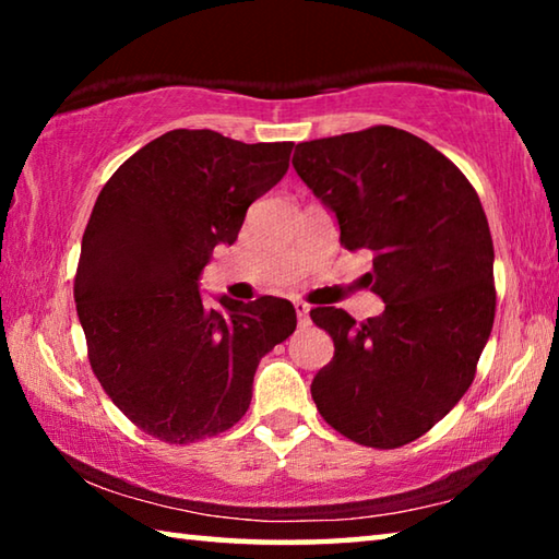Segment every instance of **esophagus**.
Listing matches in <instances>:
<instances>
[{
	"label": "esophagus",
	"mask_w": 559,
	"mask_h": 559,
	"mask_svg": "<svg viewBox=\"0 0 559 559\" xmlns=\"http://www.w3.org/2000/svg\"><path fill=\"white\" fill-rule=\"evenodd\" d=\"M293 308H296V316H298V325L306 328L310 323V306L306 300H293Z\"/></svg>",
	"instance_id": "esophagus-1"
}]
</instances>
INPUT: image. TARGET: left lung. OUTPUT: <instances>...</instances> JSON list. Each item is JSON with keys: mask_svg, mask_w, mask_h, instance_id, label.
<instances>
[{"mask_svg": "<svg viewBox=\"0 0 559 559\" xmlns=\"http://www.w3.org/2000/svg\"><path fill=\"white\" fill-rule=\"evenodd\" d=\"M293 167L335 212L340 243L372 253L384 313L313 308L335 355L310 392L349 441L400 449L441 421L476 377L496 318L493 239L476 189L427 140L372 126L300 143Z\"/></svg>", "mask_w": 559, "mask_h": 559, "instance_id": "1", "label": "left lung"}]
</instances>
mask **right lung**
I'll list each match as a JSON object with an SVG mask.
<instances>
[{"instance_id":"obj_1","label":"right lung","mask_w":559,"mask_h":559,"mask_svg":"<svg viewBox=\"0 0 559 559\" xmlns=\"http://www.w3.org/2000/svg\"><path fill=\"white\" fill-rule=\"evenodd\" d=\"M293 143L246 145L214 130H169L100 189L81 241L73 298L93 374L140 431L194 443L251 404L261 357L296 330L288 300L219 298L200 273L234 243L246 210L286 175Z\"/></svg>"}]
</instances>
